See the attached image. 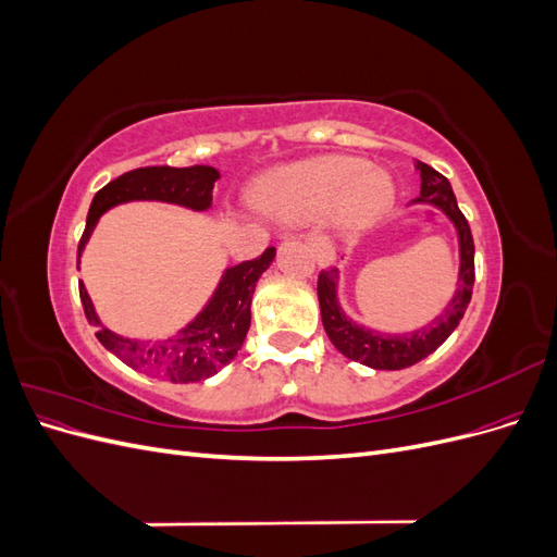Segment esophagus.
Returning <instances> with one entry per match:
<instances>
[{"instance_id":"1","label":"esophagus","mask_w":557,"mask_h":557,"mask_svg":"<svg viewBox=\"0 0 557 557\" xmlns=\"http://www.w3.org/2000/svg\"><path fill=\"white\" fill-rule=\"evenodd\" d=\"M307 242L311 244L313 256H315V260H318L320 264H323V267L332 264L334 252H332V244H330V239L325 237V234H320L318 230H311V232L307 234Z\"/></svg>"}]
</instances>
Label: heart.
Returning a JSON list of instances; mask_svg holds the SVG:
<instances>
[{"mask_svg": "<svg viewBox=\"0 0 557 557\" xmlns=\"http://www.w3.org/2000/svg\"><path fill=\"white\" fill-rule=\"evenodd\" d=\"M393 178L379 166L344 156H320L285 164L256 185L258 207L285 223L330 213L348 230L376 223L391 209Z\"/></svg>", "mask_w": 557, "mask_h": 557, "instance_id": "1", "label": "heart"}]
</instances>
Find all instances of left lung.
Listing matches in <instances>:
<instances>
[{"label": "left lung", "instance_id": "left-lung-1", "mask_svg": "<svg viewBox=\"0 0 557 557\" xmlns=\"http://www.w3.org/2000/svg\"><path fill=\"white\" fill-rule=\"evenodd\" d=\"M416 170L420 172V197H416V205H432L442 209L448 221L458 230V244H460V274H458V290L444 313L436 315L430 325L420 327L407 334H387L369 330L350 320L339 299H336V285H339V269H325L318 274V301H320V315H323V327L330 336L334 348L344 352L348 360H356L372 369H407L430 352L440 348L450 332L460 325V320L469 307L471 288H474V239H471V230L467 218L458 209L450 183L444 174L432 170L425 162H416Z\"/></svg>", "mask_w": 557, "mask_h": 557}]
</instances>
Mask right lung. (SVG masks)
<instances>
[{
	"mask_svg": "<svg viewBox=\"0 0 557 557\" xmlns=\"http://www.w3.org/2000/svg\"><path fill=\"white\" fill-rule=\"evenodd\" d=\"M221 178L209 164L195 166H139L115 181L107 183L92 197L86 230L78 242V258L86 248L99 215L125 201H166L193 211H207L213 199V183ZM276 256V248H267L260 258L246 260L225 269L215 293L207 307L197 313L193 323L185 325L170 339L148 344L111 332L95 313L86 285L78 283V293L88 323L97 330L95 336L113 356L134 369L156 374L172 383H195L221 372L242 350L250 327V299L258 278L267 272Z\"/></svg>",
	"mask_w": 557,
	"mask_h": 557,
	"instance_id": "1",
	"label": "right lung"
}]
</instances>
